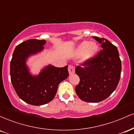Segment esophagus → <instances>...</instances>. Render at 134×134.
Wrapping results in <instances>:
<instances>
[{"label": "esophagus", "instance_id": "esophagus-1", "mask_svg": "<svg viewBox=\"0 0 134 134\" xmlns=\"http://www.w3.org/2000/svg\"><path fill=\"white\" fill-rule=\"evenodd\" d=\"M68 70L69 72V74L72 75L73 74L75 73V67L74 66L72 65H69V67H68Z\"/></svg>", "mask_w": 134, "mask_h": 134}]
</instances>
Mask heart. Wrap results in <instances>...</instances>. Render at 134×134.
I'll use <instances>...</instances> for the list:
<instances>
[{"label": "heart", "instance_id": "heart-1", "mask_svg": "<svg viewBox=\"0 0 134 134\" xmlns=\"http://www.w3.org/2000/svg\"><path fill=\"white\" fill-rule=\"evenodd\" d=\"M98 44L94 41H84L81 42L75 50V55L77 57L82 56L84 61H89L96 56L98 52Z\"/></svg>", "mask_w": 134, "mask_h": 134}]
</instances>
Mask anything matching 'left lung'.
<instances>
[{"mask_svg":"<svg viewBox=\"0 0 134 134\" xmlns=\"http://www.w3.org/2000/svg\"><path fill=\"white\" fill-rule=\"evenodd\" d=\"M93 38L101 44L103 50L76 68L80 78L76 94L81 100L88 103L100 102L110 96L117 87L121 70L117 48L107 39Z\"/></svg>","mask_w":134,"mask_h":134,"instance_id":"8db88e82","label":"left lung"}]
</instances>
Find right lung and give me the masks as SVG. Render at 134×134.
Here are the masks:
<instances>
[{
  "mask_svg": "<svg viewBox=\"0 0 134 134\" xmlns=\"http://www.w3.org/2000/svg\"><path fill=\"white\" fill-rule=\"evenodd\" d=\"M47 41L28 40L18 44L10 64V79L17 94L22 100L35 106L50 102L56 95L58 84L69 76L68 65L56 67L49 64L38 75H32L26 64L30 57L40 53Z\"/></svg>",
  "mask_w": 134,
  "mask_h": 134,
  "instance_id": "obj_1",
  "label": "right lung"
}]
</instances>
